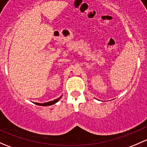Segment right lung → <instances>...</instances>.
<instances>
[{
    "label": "right lung",
    "mask_w": 147,
    "mask_h": 147,
    "mask_svg": "<svg viewBox=\"0 0 147 147\" xmlns=\"http://www.w3.org/2000/svg\"><path fill=\"white\" fill-rule=\"evenodd\" d=\"M62 97V96H60L59 98H58L57 99H55L54 100L52 101H49V102H44V103H39V102H34V104L35 105H40V106H49V105H54V104L57 103V102H58L59 100H60V98Z\"/></svg>",
    "instance_id": "right-lung-1"
}]
</instances>
